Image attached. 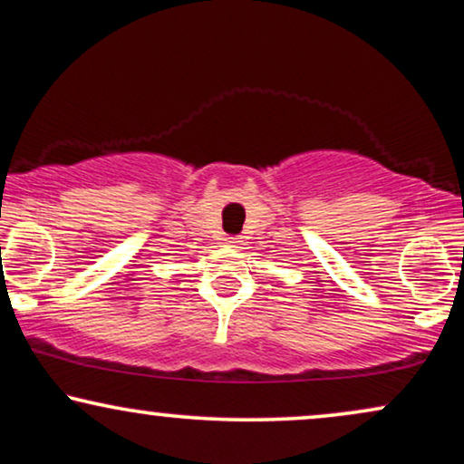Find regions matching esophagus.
Instances as JSON below:
<instances>
[{
    "mask_svg": "<svg viewBox=\"0 0 464 464\" xmlns=\"http://www.w3.org/2000/svg\"><path fill=\"white\" fill-rule=\"evenodd\" d=\"M226 241H227V245H230V247H241V245H243V241L238 237H227Z\"/></svg>",
    "mask_w": 464,
    "mask_h": 464,
    "instance_id": "1",
    "label": "esophagus"
}]
</instances>
